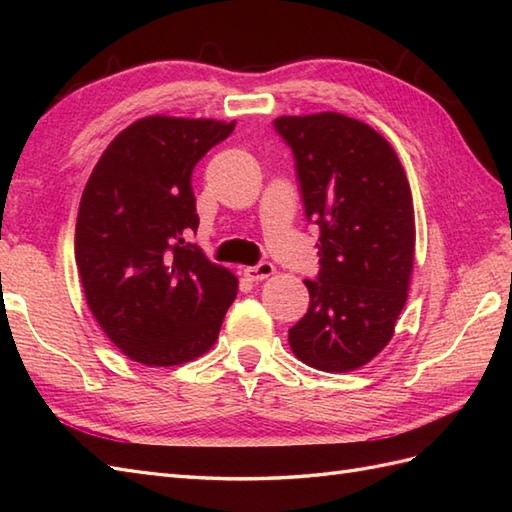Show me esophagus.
Segmentation results:
<instances>
[{
	"mask_svg": "<svg viewBox=\"0 0 512 512\" xmlns=\"http://www.w3.org/2000/svg\"><path fill=\"white\" fill-rule=\"evenodd\" d=\"M273 273H275V266L270 262H259L255 266L244 268V277L248 281H262V279H268Z\"/></svg>",
	"mask_w": 512,
	"mask_h": 512,
	"instance_id": "34e87169",
	"label": "esophagus"
}]
</instances>
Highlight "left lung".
<instances>
[{"instance_id":"8db88e82","label":"left lung","mask_w":512,"mask_h":512,"mask_svg":"<svg viewBox=\"0 0 512 512\" xmlns=\"http://www.w3.org/2000/svg\"><path fill=\"white\" fill-rule=\"evenodd\" d=\"M295 156L308 222L319 226L310 308L288 330L292 352L321 372H352L383 350L405 308L416 246L411 189L396 151L356 118H275Z\"/></svg>"}]
</instances>
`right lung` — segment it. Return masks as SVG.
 Segmentation results:
<instances>
[{"label": "right lung", "mask_w": 512, "mask_h": 512, "mask_svg": "<svg viewBox=\"0 0 512 512\" xmlns=\"http://www.w3.org/2000/svg\"><path fill=\"white\" fill-rule=\"evenodd\" d=\"M235 123L147 116L96 162L76 217L85 299L118 350L171 367L215 343L237 277L187 242L198 231L191 173Z\"/></svg>", "instance_id": "1"}]
</instances>
